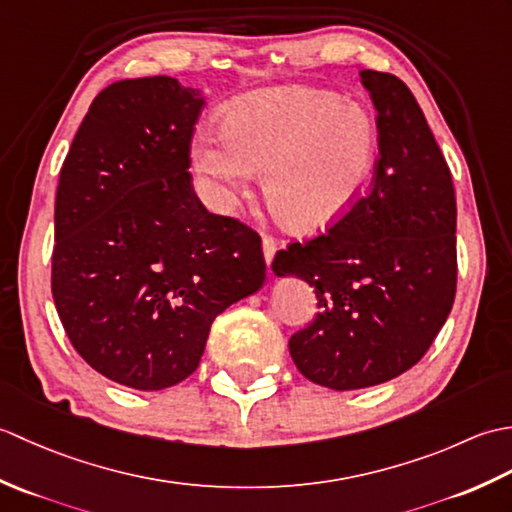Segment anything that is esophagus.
<instances>
[{
  "mask_svg": "<svg viewBox=\"0 0 512 512\" xmlns=\"http://www.w3.org/2000/svg\"><path fill=\"white\" fill-rule=\"evenodd\" d=\"M262 250H264V259H266V264L270 266L273 264V259H275V253H277V242L273 237H264L262 239Z\"/></svg>",
  "mask_w": 512,
  "mask_h": 512,
  "instance_id": "obj_1",
  "label": "esophagus"
}]
</instances>
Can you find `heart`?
I'll list each match as a JSON object with an SVG mask.
<instances>
[{"mask_svg":"<svg viewBox=\"0 0 512 512\" xmlns=\"http://www.w3.org/2000/svg\"><path fill=\"white\" fill-rule=\"evenodd\" d=\"M193 167L228 206L264 173L270 213L295 233L339 222L361 198L378 156L369 114L339 94L281 88L248 94L224 114L222 136L193 143Z\"/></svg>","mask_w":512,"mask_h":512,"instance_id":"obj_1","label":"heart"}]
</instances>
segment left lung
Wrapping results in <instances>:
<instances>
[{"instance_id":"obj_1","label":"left lung","mask_w":512,"mask_h":512,"mask_svg":"<svg viewBox=\"0 0 512 512\" xmlns=\"http://www.w3.org/2000/svg\"><path fill=\"white\" fill-rule=\"evenodd\" d=\"M376 107L372 191L328 233L279 250L277 277L314 288L319 314L290 336V356L312 383L374 387L416 365L455 299L458 206L447 160L418 101L398 76L363 70Z\"/></svg>"}]
</instances>
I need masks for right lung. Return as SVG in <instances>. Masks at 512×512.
<instances>
[{"label": "right lung", "instance_id": "add662e5", "mask_svg": "<svg viewBox=\"0 0 512 512\" xmlns=\"http://www.w3.org/2000/svg\"><path fill=\"white\" fill-rule=\"evenodd\" d=\"M202 105L171 76L116 81L92 101L59 176L54 306L85 363L140 391L191 376L217 314L266 279L259 235L193 191Z\"/></svg>", "mask_w": 512, "mask_h": 512}]
</instances>
